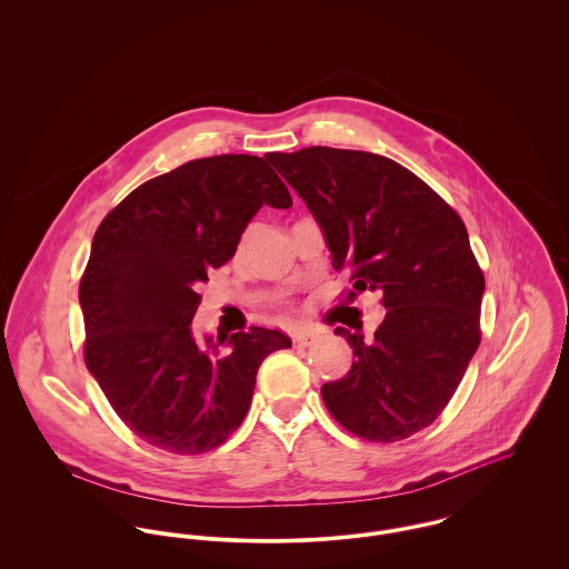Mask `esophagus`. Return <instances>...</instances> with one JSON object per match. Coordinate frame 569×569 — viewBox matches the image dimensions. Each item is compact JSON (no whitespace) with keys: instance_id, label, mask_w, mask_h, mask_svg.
Instances as JSON below:
<instances>
[{"instance_id":"1","label":"esophagus","mask_w":569,"mask_h":569,"mask_svg":"<svg viewBox=\"0 0 569 569\" xmlns=\"http://www.w3.org/2000/svg\"><path fill=\"white\" fill-rule=\"evenodd\" d=\"M316 338H318V333L312 331V329H303V331H297V333L292 336L295 345H299V347H310Z\"/></svg>"}]
</instances>
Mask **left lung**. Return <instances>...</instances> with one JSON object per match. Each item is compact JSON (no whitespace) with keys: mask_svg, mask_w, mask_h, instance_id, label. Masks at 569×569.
<instances>
[{"mask_svg":"<svg viewBox=\"0 0 569 569\" xmlns=\"http://www.w3.org/2000/svg\"><path fill=\"white\" fill-rule=\"evenodd\" d=\"M268 161L312 211L333 268L351 272L358 292H383L371 342L336 327L356 360L320 388L327 410L367 441L417 435L441 415L480 345L485 277L460 216L373 152L312 146Z\"/></svg>","mask_w":569,"mask_h":569,"instance_id":"1","label":"left lung"}]
</instances>
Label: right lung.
Segmentation results:
<instances>
[{"mask_svg": "<svg viewBox=\"0 0 569 569\" xmlns=\"http://www.w3.org/2000/svg\"><path fill=\"white\" fill-rule=\"evenodd\" d=\"M292 207L266 159H196L146 181L102 220L78 299L84 362L109 403L146 442L193 456L244 421L259 365L292 340L266 327L193 338L196 286L224 266L254 213Z\"/></svg>", "mask_w": 569, "mask_h": 569, "instance_id": "right-lung-1", "label": "right lung"}]
</instances>
